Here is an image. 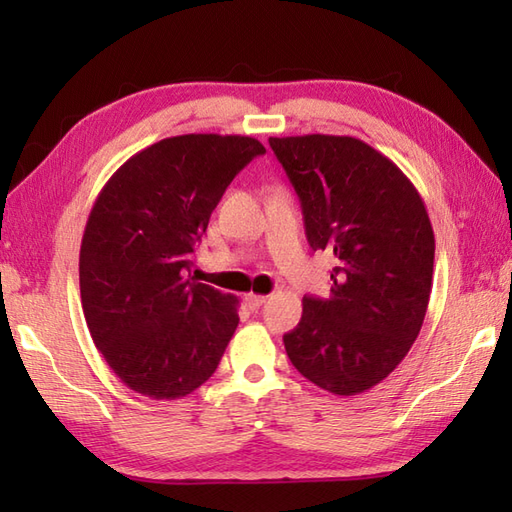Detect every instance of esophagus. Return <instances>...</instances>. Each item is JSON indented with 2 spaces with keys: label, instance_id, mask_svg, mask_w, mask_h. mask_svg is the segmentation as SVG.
<instances>
[{
  "label": "esophagus",
  "instance_id": "obj_1",
  "mask_svg": "<svg viewBox=\"0 0 512 512\" xmlns=\"http://www.w3.org/2000/svg\"><path fill=\"white\" fill-rule=\"evenodd\" d=\"M244 301H246V306H248L250 310H257V308L262 306V303L266 301V297H262V295H246Z\"/></svg>",
  "mask_w": 512,
  "mask_h": 512
}]
</instances>
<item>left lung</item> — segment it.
I'll list each match as a JSON object with an SVG mask.
<instances>
[{"label": "left lung", "mask_w": 512, "mask_h": 512, "mask_svg": "<svg viewBox=\"0 0 512 512\" xmlns=\"http://www.w3.org/2000/svg\"><path fill=\"white\" fill-rule=\"evenodd\" d=\"M295 187L312 250L336 257L330 299L303 297L284 334L310 383L354 396L387 378L427 314L436 239L418 189L394 162L352 136L270 138Z\"/></svg>", "instance_id": "8db88e82"}]
</instances>
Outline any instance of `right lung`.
Segmentation results:
<instances>
[{"mask_svg": "<svg viewBox=\"0 0 512 512\" xmlns=\"http://www.w3.org/2000/svg\"><path fill=\"white\" fill-rule=\"evenodd\" d=\"M262 154L250 136L165 138L129 158L96 198L79 255L81 306L94 345L138 394L182 398L220 365L239 301L187 273L226 187Z\"/></svg>", "mask_w": 512, "mask_h": 512, "instance_id": "obj_1", "label": "right lung"}]
</instances>
